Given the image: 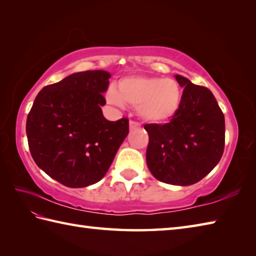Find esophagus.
Segmentation results:
<instances>
[{"instance_id": "esophagus-1", "label": "esophagus", "mask_w": 256, "mask_h": 256, "mask_svg": "<svg viewBox=\"0 0 256 256\" xmlns=\"http://www.w3.org/2000/svg\"><path fill=\"white\" fill-rule=\"evenodd\" d=\"M140 128V124L138 122H134V121L130 122V130H131V131H133V130H135V128Z\"/></svg>"}]
</instances>
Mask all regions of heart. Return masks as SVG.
<instances>
[{"mask_svg": "<svg viewBox=\"0 0 256 256\" xmlns=\"http://www.w3.org/2000/svg\"><path fill=\"white\" fill-rule=\"evenodd\" d=\"M108 103L116 108L136 106L138 116L153 124H162L176 116L182 100V91L176 80L146 76L122 78L116 88L106 94Z\"/></svg>", "mask_w": 256, "mask_h": 256, "instance_id": "1", "label": "heart"}]
</instances>
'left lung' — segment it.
Wrapping results in <instances>:
<instances>
[{"instance_id": "8db88e82", "label": "left lung", "mask_w": 256, "mask_h": 256, "mask_svg": "<svg viewBox=\"0 0 256 256\" xmlns=\"http://www.w3.org/2000/svg\"><path fill=\"white\" fill-rule=\"evenodd\" d=\"M184 88L182 104L170 123L145 124L150 142L146 164L160 182L189 186L220 162L224 148V116L204 86L176 74Z\"/></svg>"}]
</instances>
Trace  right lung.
Segmentation results:
<instances>
[{"instance_id":"1","label":"right lung","mask_w":256,"mask_h":256,"mask_svg":"<svg viewBox=\"0 0 256 256\" xmlns=\"http://www.w3.org/2000/svg\"><path fill=\"white\" fill-rule=\"evenodd\" d=\"M111 74L88 70L46 86L26 121L36 165L64 186L82 188L104 177L128 134V118L103 116Z\"/></svg>"}]
</instances>
